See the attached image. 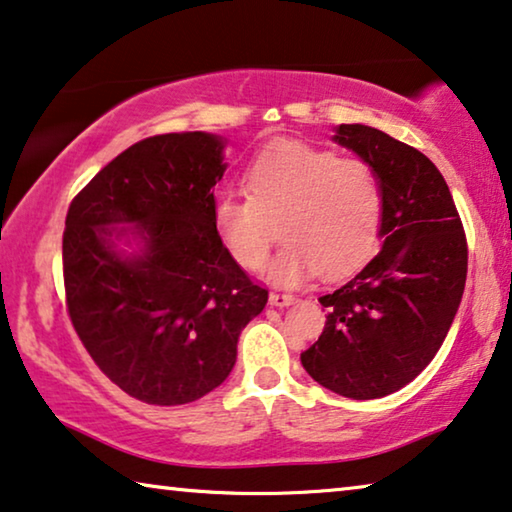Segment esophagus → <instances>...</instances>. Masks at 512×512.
Returning <instances> with one entry per match:
<instances>
[{"mask_svg":"<svg viewBox=\"0 0 512 512\" xmlns=\"http://www.w3.org/2000/svg\"><path fill=\"white\" fill-rule=\"evenodd\" d=\"M293 302H295V298L291 293H279V291L270 293V305L272 307H288V305H293Z\"/></svg>","mask_w":512,"mask_h":512,"instance_id":"34e87169","label":"esophagus"}]
</instances>
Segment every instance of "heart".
<instances>
[{
    "label": "heart",
    "instance_id": "b5f03b06",
    "mask_svg": "<svg viewBox=\"0 0 512 512\" xmlns=\"http://www.w3.org/2000/svg\"><path fill=\"white\" fill-rule=\"evenodd\" d=\"M247 193L214 196V231L235 263L258 270L279 224L286 244L268 270L274 284L295 286L314 272L337 277L358 268L379 240L383 187L365 161L279 140L251 161Z\"/></svg>",
    "mask_w": 512,
    "mask_h": 512
}]
</instances>
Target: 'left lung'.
<instances>
[{
  "instance_id": "8db88e82",
  "label": "left lung",
  "mask_w": 512,
  "mask_h": 512,
  "mask_svg": "<svg viewBox=\"0 0 512 512\" xmlns=\"http://www.w3.org/2000/svg\"><path fill=\"white\" fill-rule=\"evenodd\" d=\"M372 166L383 187L381 251L318 302V342L300 355L316 383L379 399L411 383L446 339L466 284V238L443 175L416 147L365 124L332 136Z\"/></svg>"
}]
</instances>
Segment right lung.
Segmentation results:
<instances>
[{"label": "right lung", "instance_id": "obj_1", "mask_svg": "<svg viewBox=\"0 0 512 512\" xmlns=\"http://www.w3.org/2000/svg\"><path fill=\"white\" fill-rule=\"evenodd\" d=\"M224 147L205 131L140 140L66 214L73 328L101 372L145 404H189L224 383L240 332L268 302L214 231Z\"/></svg>", "mask_w": 512, "mask_h": 512}]
</instances>
